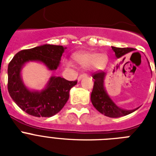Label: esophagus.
<instances>
[{
  "label": "esophagus",
  "instance_id": "1",
  "mask_svg": "<svg viewBox=\"0 0 156 156\" xmlns=\"http://www.w3.org/2000/svg\"><path fill=\"white\" fill-rule=\"evenodd\" d=\"M85 77H87V73H83V74H81V75L78 76V81L79 82V81L83 79V78H85Z\"/></svg>",
  "mask_w": 156,
  "mask_h": 156
}]
</instances>
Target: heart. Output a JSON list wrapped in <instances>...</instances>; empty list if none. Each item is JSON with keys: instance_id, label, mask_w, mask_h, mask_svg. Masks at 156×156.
<instances>
[{"instance_id": "b5f03b06", "label": "heart", "mask_w": 156, "mask_h": 156, "mask_svg": "<svg viewBox=\"0 0 156 156\" xmlns=\"http://www.w3.org/2000/svg\"><path fill=\"white\" fill-rule=\"evenodd\" d=\"M73 57L79 65L83 67H89L95 71L103 70L108 63V57L105 55L95 52H77L74 54ZM67 64L69 66H72L71 62H68Z\"/></svg>"}]
</instances>
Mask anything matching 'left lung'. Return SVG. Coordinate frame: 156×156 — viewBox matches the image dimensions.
Wrapping results in <instances>:
<instances>
[{"label": "left lung", "mask_w": 156, "mask_h": 156, "mask_svg": "<svg viewBox=\"0 0 156 156\" xmlns=\"http://www.w3.org/2000/svg\"><path fill=\"white\" fill-rule=\"evenodd\" d=\"M112 49L115 52L116 58H121L124 56V55L133 51V48H132L112 47ZM105 74L106 73L104 72L100 71L93 75V78L95 79V81H94L92 92L90 95V100H91L93 106L95 107L100 113L104 114V116L113 117V118L126 116L136 111L138 108L133 110H126V109H123L118 107L112 100L104 88Z\"/></svg>", "instance_id": "left-lung-1"}]
</instances>
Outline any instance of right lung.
Listing matches in <instances>:
<instances>
[{
    "label": "right lung",
    "instance_id": "right-lung-1",
    "mask_svg": "<svg viewBox=\"0 0 156 156\" xmlns=\"http://www.w3.org/2000/svg\"><path fill=\"white\" fill-rule=\"evenodd\" d=\"M66 48L44 44L22 50L13 56L8 66V90L10 97L22 110L37 117H50L61 111L69 98V90L77 81H68L52 76L44 89L29 90L23 83L21 70L28 61H40L49 70H56Z\"/></svg>",
    "mask_w": 156,
    "mask_h": 156
}]
</instances>
